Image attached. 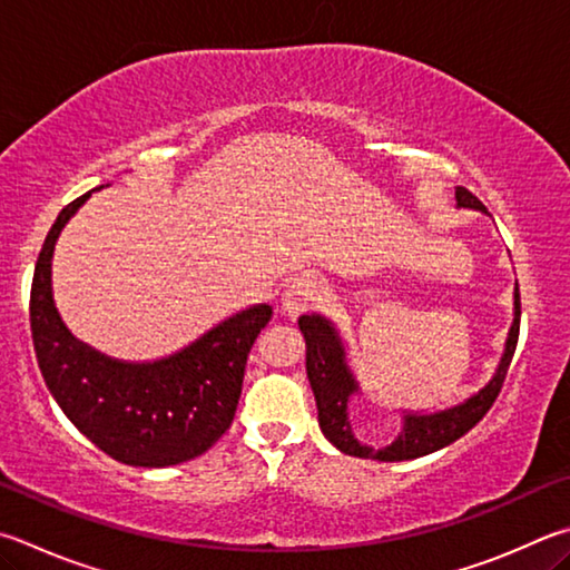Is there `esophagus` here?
<instances>
[{
	"label": "esophagus",
	"instance_id": "esophagus-1",
	"mask_svg": "<svg viewBox=\"0 0 570 570\" xmlns=\"http://www.w3.org/2000/svg\"><path fill=\"white\" fill-rule=\"evenodd\" d=\"M321 294H324V286H321V282H316L314 276H298L286 286V292L282 296V312L296 318L298 314L308 312V308L318 302Z\"/></svg>",
	"mask_w": 570,
	"mask_h": 570
}]
</instances>
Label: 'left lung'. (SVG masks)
I'll return each instance as SVG.
<instances>
[{"instance_id": "obj_1", "label": "left lung", "mask_w": 570, "mask_h": 570, "mask_svg": "<svg viewBox=\"0 0 570 570\" xmlns=\"http://www.w3.org/2000/svg\"><path fill=\"white\" fill-rule=\"evenodd\" d=\"M456 209H473L481 214L485 206L475 199V196L456 186ZM519 326H521V296H519V282L513 288V321L509 326V336H505L503 354L495 364L491 379L485 384L463 396L461 401H453L449 406L431 409V411H411V409H393L401 416V429L396 436L386 446H368V443L358 441L354 429H351L348 419V403L354 396H361L358 379L351 368L348 344L341 336L334 321L328 316L312 312L298 318V331L306 341V379L312 384L316 409H318V429L324 436L334 443L341 453L356 459H371V461H411L429 456V453L449 446L463 433H469L475 423H479L485 411L493 406L495 396L503 386V379L509 374L511 358L515 344H519Z\"/></svg>"}]
</instances>
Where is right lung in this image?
I'll list each match as a JSON object with an SVG mask.
<instances>
[{"mask_svg":"<svg viewBox=\"0 0 570 570\" xmlns=\"http://www.w3.org/2000/svg\"><path fill=\"white\" fill-rule=\"evenodd\" d=\"M91 191L59 212L35 266L29 321L41 376L65 416L111 459L139 469L191 461L232 426L246 356L272 318V306L239 308L191 344L154 361L114 358L85 344L55 304L51 258Z\"/></svg>","mask_w":570,"mask_h":570,"instance_id":"obj_1","label":"right lung"}]
</instances>
